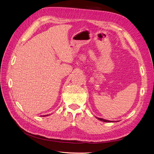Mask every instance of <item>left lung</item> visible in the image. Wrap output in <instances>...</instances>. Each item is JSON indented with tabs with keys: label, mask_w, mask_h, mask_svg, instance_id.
Returning <instances> with one entry per match:
<instances>
[{
	"label": "left lung",
	"mask_w": 154,
	"mask_h": 154,
	"mask_svg": "<svg viewBox=\"0 0 154 154\" xmlns=\"http://www.w3.org/2000/svg\"><path fill=\"white\" fill-rule=\"evenodd\" d=\"M99 120H100V121H101V122H112V121H109V120H106V119H102V118H97Z\"/></svg>",
	"instance_id": "8db88e82"
}]
</instances>
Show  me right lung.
<instances>
[{"label": "right lung", "instance_id": "obj_1", "mask_svg": "<svg viewBox=\"0 0 154 154\" xmlns=\"http://www.w3.org/2000/svg\"><path fill=\"white\" fill-rule=\"evenodd\" d=\"M47 116H48V115H47Z\"/></svg>", "mask_w": 154, "mask_h": 154}]
</instances>
